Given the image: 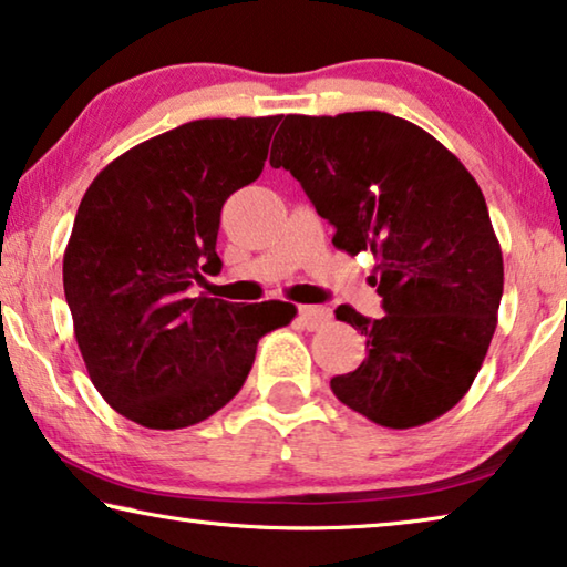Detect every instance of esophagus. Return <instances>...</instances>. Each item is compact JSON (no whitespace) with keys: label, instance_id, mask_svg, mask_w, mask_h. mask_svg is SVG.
Wrapping results in <instances>:
<instances>
[{"label":"esophagus","instance_id":"34e87169","mask_svg":"<svg viewBox=\"0 0 567 567\" xmlns=\"http://www.w3.org/2000/svg\"><path fill=\"white\" fill-rule=\"evenodd\" d=\"M330 318H332V312L328 308H316V305H300V310H298V320L308 330H318L322 326H328Z\"/></svg>","mask_w":567,"mask_h":567}]
</instances>
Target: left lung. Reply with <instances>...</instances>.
Instances as JSON below:
<instances>
[{
  "label": "left lung",
  "instance_id": "8db88e82",
  "mask_svg": "<svg viewBox=\"0 0 567 567\" xmlns=\"http://www.w3.org/2000/svg\"><path fill=\"white\" fill-rule=\"evenodd\" d=\"M269 164L298 178L332 245L371 249L385 316L336 318L365 336V361L330 389L373 424L411 429L456 406L480 373L505 285L480 184L424 128L391 113L285 115Z\"/></svg>",
  "mask_w": 567,
  "mask_h": 567
}]
</instances>
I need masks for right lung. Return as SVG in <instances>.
<instances>
[{
	"label": "right lung",
	"instance_id": "obj_1",
	"mask_svg": "<svg viewBox=\"0 0 567 567\" xmlns=\"http://www.w3.org/2000/svg\"><path fill=\"white\" fill-rule=\"evenodd\" d=\"M282 115L204 118L125 151L87 186L62 285L90 381L146 429H184L237 396L259 338L295 305L188 298L217 272L221 206L262 174Z\"/></svg>",
	"mask_w": 567,
	"mask_h": 567
}]
</instances>
